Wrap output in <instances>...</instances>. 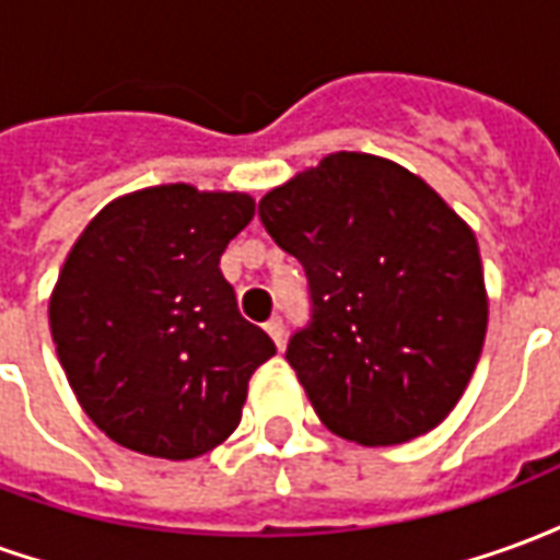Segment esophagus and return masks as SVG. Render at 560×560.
I'll use <instances>...</instances> for the list:
<instances>
[{"mask_svg": "<svg viewBox=\"0 0 560 560\" xmlns=\"http://www.w3.org/2000/svg\"><path fill=\"white\" fill-rule=\"evenodd\" d=\"M267 332H269V339L276 341V345H284V320L281 317H272V320H267Z\"/></svg>", "mask_w": 560, "mask_h": 560, "instance_id": "34e87169", "label": "esophagus"}]
</instances>
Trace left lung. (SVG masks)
<instances>
[{
    "mask_svg": "<svg viewBox=\"0 0 560 560\" xmlns=\"http://www.w3.org/2000/svg\"><path fill=\"white\" fill-rule=\"evenodd\" d=\"M305 269L312 315L288 363L339 438L389 446L456 408L486 339L477 240L420 176L336 152L257 203Z\"/></svg>",
    "mask_w": 560,
    "mask_h": 560,
    "instance_id": "8db88e82",
    "label": "left lung"
}]
</instances>
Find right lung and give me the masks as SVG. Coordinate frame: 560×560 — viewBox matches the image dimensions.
Returning <instances> with one entry per match:
<instances>
[{
    "mask_svg": "<svg viewBox=\"0 0 560 560\" xmlns=\"http://www.w3.org/2000/svg\"><path fill=\"white\" fill-rule=\"evenodd\" d=\"M252 215L248 195L176 183L119 197L80 233L50 332L80 408L110 441L183 462L240 425L248 377L276 353L219 269Z\"/></svg>",
    "mask_w": 560,
    "mask_h": 560,
    "instance_id": "right-lung-1",
    "label": "right lung"
}]
</instances>
